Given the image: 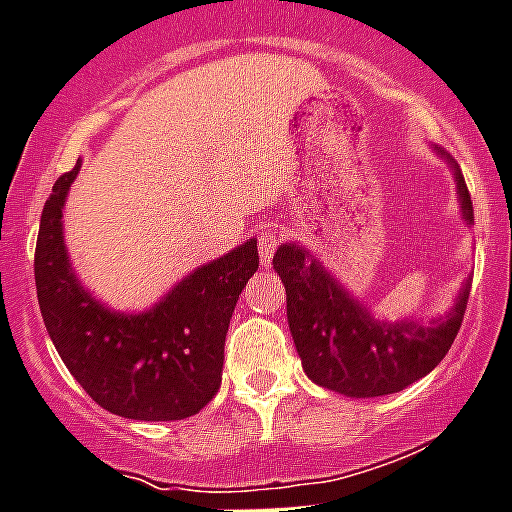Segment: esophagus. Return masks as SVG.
I'll list each match as a JSON object with an SVG mask.
<instances>
[{
    "label": "esophagus",
    "instance_id": "obj_1",
    "mask_svg": "<svg viewBox=\"0 0 512 512\" xmlns=\"http://www.w3.org/2000/svg\"><path fill=\"white\" fill-rule=\"evenodd\" d=\"M276 251V233L271 228H261L259 233V253H261V264L269 266L271 259H274Z\"/></svg>",
    "mask_w": 512,
    "mask_h": 512
}]
</instances>
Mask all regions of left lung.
<instances>
[{
    "label": "left lung",
    "mask_w": 512,
    "mask_h": 512,
    "mask_svg": "<svg viewBox=\"0 0 512 512\" xmlns=\"http://www.w3.org/2000/svg\"><path fill=\"white\" fill-rule=\"evenodd\" d=\"M442 158L457 180L462 218L472 226L475 216L460 165L450 155ZM274 269L284 281L286 316L306 377L347 397L394 394L430 374L450 352L470 296L467 279L442 319L379 321L304 246L281 243Z\"/></svg>",
    "instance_id": "left-lung-1"
}]
</instances>
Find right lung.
I'll use <instances>...</instances> for the list:
<instances>
[{
	"label": "right lung",
	"mask_w": 512,
	"mask_h": 512,
	"mask_svg": "<svg viewBox=\"0 0 512 512\" xmlns=\"http://www.w3.org/2000/svg\"><path fill=\"white\" fill-rule=\"evenodd\" d=\"M80 165L57 178L42 208L34 281L47 334L102 410L128 420H186L221 387L228 324L238 294L259 269V248L248 238L208 261L153 309L110 311L80 284L65 248L62 208Z\"/></svg>",
	"instance_id": "obj_1"
}]
</instances>
